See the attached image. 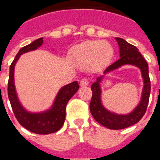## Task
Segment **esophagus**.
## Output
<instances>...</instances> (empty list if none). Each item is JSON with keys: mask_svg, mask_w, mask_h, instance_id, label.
I'll list each match as a JSON object with an SVG mask.
<instances>
[{"mask_svg": "<svg viewBox=\"0 0 160 160\" xmlns=\"http://www.w3.org/2000/svg\"><path fill=\"white\" fill-rule=\"evenodd\" d=\"M89 84V81L87 78H83L81 79L80 81V86L81 87H87Z\"/></svg>", "mask_w": 160, "mask_h": 160, "instance_id": "esophagus-1", "label": "esophagus"}]
</instances>
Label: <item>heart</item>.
<instances>
[{
  "mask_svg": "<svg viewBox=\"0 0 160 160\" xmlns=\"http://www.w3.org/2000/svg\"><path fill=\"white\" fill-rule=\"evenodd\" d=\"M112 56V49L108 43L102 41H88L72 49L71 59L78 68L98 70L107 65Z\"/></svg>",
  "mask_w": 160,
  "mask_h": 160,
  "instance_id": "heart-1",
  "label": "heart"
}]
</instances>
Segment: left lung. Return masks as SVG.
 I'll return each mask as SVG.
<instances>
[{"mask_svg":"<svg viewBox=\"0 0 160 160\" xmlns=\"http://www.w3.org/2000/svg\"><path fill=\"white\" fill-rule=\"evenodd\" d=\"M119 47L120 58L112 65L108 67L104 71V74L119 68L123 65H133L140 69L143 79V88L142 97L138 105L128 114H117L107 110L102 104L101 101V88L100 82L103 76L98 77L97 81L92 84V91L91 102H90V112L92 117L100 124L109 129H122L135 124L143 118L148 107L149 94H150V79L148 76V65L138 49L130 43L127 42L124 39L115 38Z\"/></svg>","mask_w":160,"mask_h":160,"instance_id":"obj_1","label":"left lung"}]
</instances>
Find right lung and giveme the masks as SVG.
<instances>
[{
	"label": "right lung",
	"mask_w": 160,
	"mask_h": 160,
	"mask_svg": "<svg viewBox=\"0 0 160 160\" xmlns=\"http://www.w3.org/2000/svg\"><path fill=\"white\" fill-rule=\"evenodd\" d=\"M43 38H41L22 48L10 66L9 80H8V98L12 108L15 117L22 126L27 130L38 134H49L60 129L64 123L66 117V106L71 98L79 88L78 82H72L59 90L58 95L50 109L42 112H30L25 109L17 98L14 82V70L16 63L22 54L34 51L42 45Z\"/></svg>",
	"instance_id": "right-lung-1"
}]
</instances>
